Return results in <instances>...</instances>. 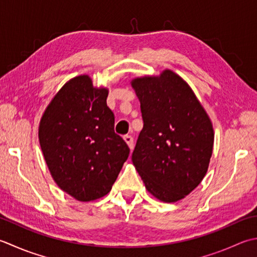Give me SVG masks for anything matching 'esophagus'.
I'll list each match as a JSON object with an SVG mask.
<instances>
[{
    "mask_svg": "<svg viewBox=\"0 0 257 257\" xmlns=\"http://www.w3.org/2000/svg\"><path fill=\"white\" fill-rule=\"evenodd\" d=\"M123 139H124L125 144L128 145V147L130 148V150H133V148H134V138L132 137V136H128V135L124 136Z\"/></svg>",
    "mask_w": 257,
    "mask_h": 257,
    "instance_id": "esophagus-1",
    "label": "esophagus"
}]
</instances>
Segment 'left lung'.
<instances>
[{"mask_svg":"<svg viewBox=\"0 0 257 257\" xmlns=\"http://www.w3.org/2000/svg\"><path fill=\"white\" fill-rule=\"evenodd\" d=\"M144 128L132 156L150 194L166 203L184 198L202 182L213 153L210 119L193 90L170 70L132 82Z\"/></svg>","mask_w":257,"mask_h":257,"instance_id":"left-lung-1","label":"left lung"}]
</instances>
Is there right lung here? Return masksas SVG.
<instances>
[{"mask_svg": "<svg viewBox=\"0 0 257 257\" xmlns=\"http://www.w3.org/2000/svg\"><path fill=\"white\" fill-rule=\"evenodd\" d=\"M108 90L79 75L60 89L42 115L39 140L54 182L80 202L107 195L130 149L114 133Z\"/></svg>", "mask_w": 257, "mask_h": 257, "instance_id": "right-lung-1", "label": "right lung"}]
</instances>
